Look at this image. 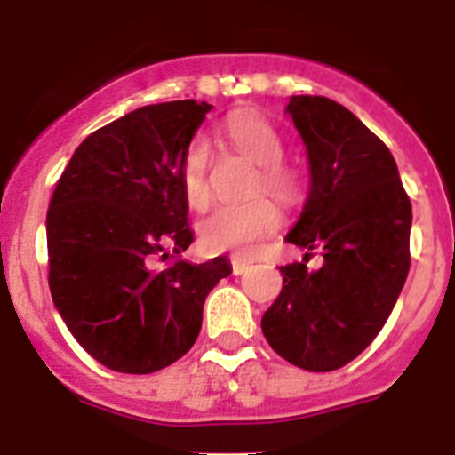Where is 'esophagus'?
Returning a JSON list of instances; mask_svg holds the SVG:
<instances>
[{
    "instance_id": "esophagus-1",
    "label": "esophagus",
    "mask_w": 455,
    "mask_h": 455,
    "mask_svg": "<svg viewBox=\"0 0 455 455\" xmlns=\"http://www.w3.org/2000/svg\"><path fill=\"white\" fill-rule=\"evenodd\" d=\"M231 266H233V275H244L246 270L251 268L249 261L240 259V257H231Z\"/></svg>"
}]
</instances>
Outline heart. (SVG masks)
<instances>
[{"label":"heart","mask_w":455,"mask_h":455,"mask_svg":"<svg viewBox=\"0 0 455 455\" xmlns=\"http://www.w3.org/2000/svg\"><path fill=\"white\" fill-rule=\"evenodd\" d=\"M227 140L259 164L255 191H270L277 200L295 202L299 198V176L282 163L283 140L273 123L253 109H240L224 121ZM211 154L209 140L196 136L182 156V189L189 206L206 209L211 200ZM282 224V213L268 196H255L246 202L220 204L200 222V242L211 253H233L249 257L259 251L261 242L273 235Z\"/></svg>","instance_id":"1"}]
</instances>
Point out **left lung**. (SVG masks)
<instances>
[{
  "label": "left lung",
  "instance_id": "8db88e82",
  "mask_svg": "<svg viewBox=\"0 0 455 455\" xmlns=\"http://www.w3.org/2000/svg\"><path fill=\"white\" fill-rule=\"evenodd\" d=\"M304 139L310 194L286 242L323 266H282L283 288L261 332L288 363L332 371L374 341L410 273L411 202L383 140L337 100L291 96Z\"/></svg>",
  "mask_w": 455,
  "mask_h": 455
}]
</instances>
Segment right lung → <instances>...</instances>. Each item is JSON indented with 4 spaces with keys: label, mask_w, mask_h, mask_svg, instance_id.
Here are the masks:
<instances>
[{
    "label": "right lung",
    "mask_w": 455,
    "mask_h": 455,
    "mask_svg": "<svg viewBox=\"0 0 455 455\" xmlns=\"http://www.w3.org/2000/svg\"><path fill=\"white\" fill-rule=\"evenodd\" d=\"M211 108L189 99L125 114L76 147L54 187L52 301L81 347L114 371L151 374L185 356L206 295L231 275L227 257H176L194 242L182 156ZM156 259L170 261L156 269Z\"/></svg>",
    "instance_id": "obj_1"
}]
</instances>
